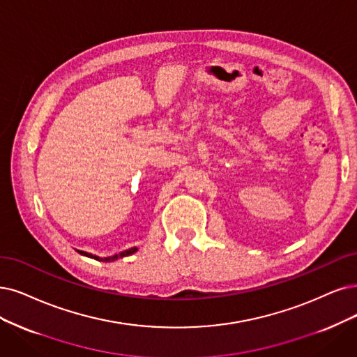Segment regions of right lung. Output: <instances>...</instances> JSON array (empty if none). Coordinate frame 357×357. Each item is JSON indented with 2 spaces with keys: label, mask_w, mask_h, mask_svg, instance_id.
<instances>
[{
  "label": "right lung",
  "mask_w": 357,
  "mask_h": 357,
  "mask_svg": "<svg viewBox=\"0 0 357 357\" xmlns=\"http://www.w3.org/2000/svg\"><path fill=\"white\" fill-rule=\"evenodd\" d=\"M137 250H138L137 247H132V248H129V250H125V252H122V253L114 255V256H109V257H100V256L91 255V253H86V252H81V250H77V253L82 255V256H86V257H91V259H96V260H98V261H114V260L121 259V257H126V256H130V255L137 253Z\"/></svg>",
  "instance_id": "add662e5"
}]
</instances>
